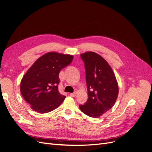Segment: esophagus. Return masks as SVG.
I'll use <instances>...</instances> for the list:
<instances>
[{
    "mask_svg": "<svg viewBox=\"0 0 152 152\" xmlns=\"http://www.w3.org/2000/svg\"><path fill=\"white\" fill-rule=\"evenodd\" d=\"M77 92H75V93H71V94H70V96H72V97H75V96H77Z\"/></svg>",
    "mask_w": 152,
    "mask_h": 152,
    "instance_id": "1",
    "label": "esophagus"
}]
</instances>
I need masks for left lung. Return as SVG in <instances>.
I'll return each instance as SVG.
<instances>
[{"instance_id": "obj_1", "label": "left lung", "mask_w": 152, "mask_h": 152, "mask_svg": "<svg viewBox=\"0 0 152 152\" xmlns=\"http://www.w3.org/2000/svg\"><path fill=\"white\" fill-rule=\"evenodd\" d=\"M80 57L84 61L88 99L79 108L87 115L98 118L115 103L117 81L111 66L99 54L89 51L81 54Z\"/></svg>"}]
</instances>
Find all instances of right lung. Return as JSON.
<instances>
[{"mask_svg": "<svg viewBox=\"0 0 152 152\" xmlns=\"http://www.w3.org/2000/svg\"><path fill=\"white\" fill-rule=\"evenodd\" d=\"M73 55L49 52L35 61L23 77L20 91L34 111L48 113L57 108L65 98L58 91L59 73L73 60Z\"/></svg>", "mask_w": 152, "mask_h": 152, "instance_id": "obj_1", "label": "right lung"}]
</instances>
